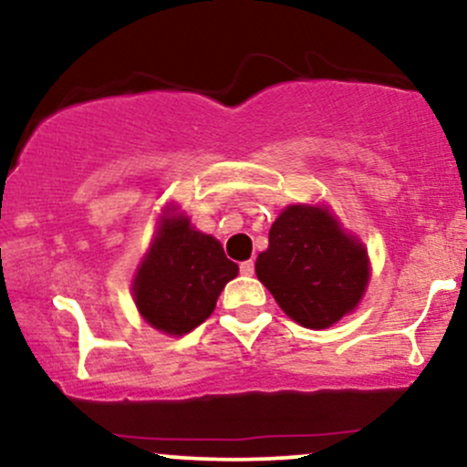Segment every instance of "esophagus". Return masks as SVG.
<instances>
[{"mask_svg":"<svg viewBox=\"0 0 467 467\" xmlns=\"http://www.w3.org/2000/svg\"><path fill=\"white\" fill-rule=\"evenodd\" d=\"M239 272L244 276H252L254 275V264H252V261H244V264L239 265Z\"/></svg>","mask_w":467,"mask_h":467,"instance_id":"esophagus-1","label":"esophagus"}]
</instances>
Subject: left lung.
<instances>
[{"mask_svg": "<svg viewBox=\"0 0 467 467\" xmlns=\"http://www.w3.org/2000/svg\"><path fill=\"white\" fill-rule=\"evenodd\" d=\"M256 276L289 318L309 329L331 327L360 303L367 252L325 208L289 206L270 228Z\"/></svg>", "mask_w": 467, "mask_h": 467, "instance_id": "1", "label": "left lung"}]
</instances>
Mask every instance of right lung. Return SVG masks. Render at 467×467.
<instances>
[{
  "mask_svg": "<svg viewBox=\"0 0 467 467\" xmlns=\"http://www.w3.org/2000/svg\"><path fill=\"white\" fill-rule=\"evenodd\" d=\"M239 275L211 234L197 233L186 217L164 219L151 252L133 281L142 318L171 336L189 334L215 309L219 294Z\"/></svg>",
  "mask_w": 467,
  "mask_h": 467,
  "instance_id": "obj_1",
  "label": "right lung"
}]
</instances>
